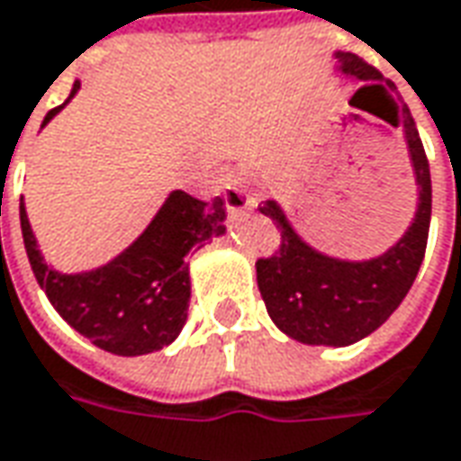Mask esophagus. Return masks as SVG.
I'll return each mask as SVG.
<instances>
[{
  "label": "esophagus",
  "mask_w": 461,
  "mask_h": 461,
  "mask_svg": "<svg viewBox=\"0 0 461 461\" xmlns=\"http://www.w3.org/2000/svg\"><path fill=\"white\" fill-rule=\"evenodd\" d=\"M222 200L228 204V210H246V207H251V204L257 203L249 192H246V186H243V176L236 174V171H228L225 176H222Z\"/></svg>",
  "instance_id": "esophagus-1"
}]
</instances>
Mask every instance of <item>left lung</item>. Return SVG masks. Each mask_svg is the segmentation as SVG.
I'll use <instances>...</instances> for the list:
<instances>
[{
	"mask_svg": "<svg viewBox=\"0 0 461 461\" xmlns=\"http://www.w3.org/2000/svg\"><path fill=\"white\" fill-rule=\"evenodd\" d=\"M333 59L341 79L362 81V89H377L387 99L390 113L382 120L402 131L418 189L416 212L405 233L390 249L369 258L330 257L294 230L276 200L258 204V212L272 218L282 233L279 254L257 261L258 293L269 318L293 341L339 348L375 333L413 287L431 225V171L416 120L384 86L380 71L344 50H336Z\"/></svg>",
	"mask_w": 461,
	"mask_h": 461,
	"instance_id": "8db88e82",
	"label": "left lung"
}]
</instances>
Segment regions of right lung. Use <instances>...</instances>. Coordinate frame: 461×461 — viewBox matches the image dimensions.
<instances>
[{
    "mask_svg": "<svg viewBox=\"0 0 461 461\" xmlns=\"http://www.w3.org/2000/svg\"><path fill=\"white\" fill-rule=\"evenodd\" d=\"M79 89L77 79L68 99L45 115L43 128ZM20 225L32 275L63 321L110 354L143 357L182 333L192 294L186 257L204 240L225 236V203L221 197L203 203L174 189L128 249L102 267L71 275L43 258L25 203H20Z\"/></svg>",
    "mask_w": 461,
    "mask_h": 461,
    "instance_id": "obj_1",
    "label": "right lung"
}]
</instances>
